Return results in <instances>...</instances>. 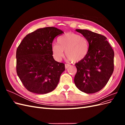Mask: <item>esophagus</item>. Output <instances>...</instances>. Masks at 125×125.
<instances>
[{
	"label": "esophagus",
	"instance_id": "esophagus-1",
	"mask_svg": "<svg viewBox=\"0 0 125 125\" xmlns=\"http://www.w3.org/2000/svg\"><path fill=\"white\" fill-rule=\"evenodd\" d=\"M70 65H69V64H67V63H65V68L67 69L68 68Z\"/></svg>",
	"mask_w": 125,
	"mask_h": 125
}]
</instances>
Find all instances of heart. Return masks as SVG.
<instances>
[{
	"mask_svg": "<svg viewBox=\"0 0 125 125\" xmlns=\"http://www.w3.org/2000/svg\"><path fill=\"white\" fill-rule=\"evenodd\" d=\"M58 44L52 45V55L57 60H60L64 55L73 62H79L83 59L89 51V43L84 37L73 32H68L60 36Z\"/></svg>",
	"mask_w": 125,
	"mask_h": 125,
	"instance_id": "1",
	"label": "heart"
}]
</instances>
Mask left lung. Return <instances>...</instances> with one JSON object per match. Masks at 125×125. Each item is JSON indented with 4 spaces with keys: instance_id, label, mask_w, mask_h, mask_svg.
<instances>
[{
    "instance_id": "left-lung-1",
    "label": "left lung",
    "mask_w": 125,
    "mask_h": 125,
    "mask_svg": "<svg viewBox=\"0 0 125 125\" xmlns=\"http://www.w3.org/2000/svg\"><path fill=\"white\" fill-rule=\"evenodd\" d=\"M88 40L85 57L75 64L77 69L74 82L82 92H99L107 84L114 71V52L106 37L87 30L77 29Z\"/></svg>"
}]
</instances>
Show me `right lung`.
Returning a JSON list of instances; mask_svg holds the SVG:
<instances>
[{
  "mask_svg": "<svg viewBox=\"0 0 125 125\" xmlns=\"http://www.w3.org/2000/svg\"><path fill=\"white\" fill-rule=\"evenodd\" d=\"M63 33L55 27L41 28L26 35L19 45L17 73L29 91L45 94L56 88L65 66L54 60L52 43Z\"/></svg>",
  "mask_w": 125,
  "mask_h": 125,
  "instance_id": "add662e5",
  "label": "right lung"
}]
</instances>
